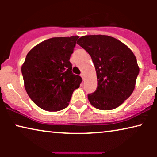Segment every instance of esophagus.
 Listing matches in <instances>:
<instances>
[{
	"instance_id": "34e87169",
	"label": "esophagus",
	"mask_w": 157,
	"mask_h": 157,
	"mask_svg": "<svg viewBox=\"0 0 157 157\" xmlns=\"http://www.w3.org/2000/svg\"><path fill=\"white\" fill-rule=\"evenodd\" d=\"M80 76H81V78H83V79H84V74H83V73H81Z\"/></svg>"
}]
</instances>
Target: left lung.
<instances>
[{
    "label": "left lung",
    "instance_id": "left-lung-1",
    "mask_svg": "<svg viewBox=\"0 0 157 157\" xmlns=\"http://www.w3.org/2000/svg\"><path fill=\"white\" fill-rule=\"evenodd\" d=\"M77 44L91 56L97 75L96 90L88 94L89 102L100 110L117 108L134 91L139 73L134 54L109 36H82Z\"/></svg>",
    "mask_w": 157,
    "mask_h": 157
}]
</instances>
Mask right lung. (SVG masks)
Listing matches in <instances>:
<instances>
[{
  "mask_svg": "<svg viewBox=\"0 0 157 157\" xmlns=\"http://www.w3.org/2000/svg\"><path fill=\"white\" fill-rule=\"evenodd\" d=\"M78 36L49 38L28 53L21 67L25 91L40 109L58 111L68 106L82 78L69 59Z\"/></svg>",
  "mask_w": 157,
  "mask_h": 157,
  "instance_id": "obj_1",
  "label": "right lung"
}]
</instances>
